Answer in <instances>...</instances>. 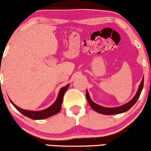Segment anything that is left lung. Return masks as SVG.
I'll use <instances>...</instances> for the list:
<instances>
[{
	"label": "left lung",
	"mask_w": 151,
	"mask_h": 151,
	"mask_svg": "<svg viewBox=\"0 0 151 151\" xmlns=\"http://www.w3.org/2000/svg\"><path fill=\"white\" fill-rule=\"evenodd\" d=\"M144 77H143L142 81H141L140 83V85H139V86L138 88V90H137V92L136 93V95H134V98L132 99L129 102H127L126 104H123V105L122 106H118V107H104V106H100L99 105V104H96V103L93 102V101L91 99V98H90L89 93L88 92V91H86L87 101L88 102V104H90V106H91V108L99 114H104V115H115V114L124 113V112L128 111L129 109L137 102V101L138 100L139 96H140L141 95V93H142L143 87H144Z\"/></svg>",
	"instance_id": "obj_1"
}]
</instances>
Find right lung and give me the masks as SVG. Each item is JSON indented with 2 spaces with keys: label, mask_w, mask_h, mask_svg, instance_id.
<instances>
[{
  "label": "right lung",
  "mask_w": 151,
  "mask_h": 151,
  "mask_svg": "<svg viewBox=\"0 0 151 151\" xmlns=\"http://www.w3.org/2000/svg\"><path fill=\"white\" fill-rule=\"evenodd\" d=\"M70 84L66 85L65 86L63 87L62 88H60L59 91L58 98H57L56 100L55 101V102L53 103L52 105H51L49 107H48L46 109L42 110V111H28V110H25L19 107V106H16V104H14V103L12 102V100L9 99L10 102L13 104V106L17 109L20 113H22L23 115H24L26 117L31 118L33 120H42V119H45V118H49L51 116H52L55 114H58L61 109V106H62V102H63V96L65 93L67 91V89L68 88Z\"/></svg>",
  "instance_id": "add662e5"
}]
</instances>
